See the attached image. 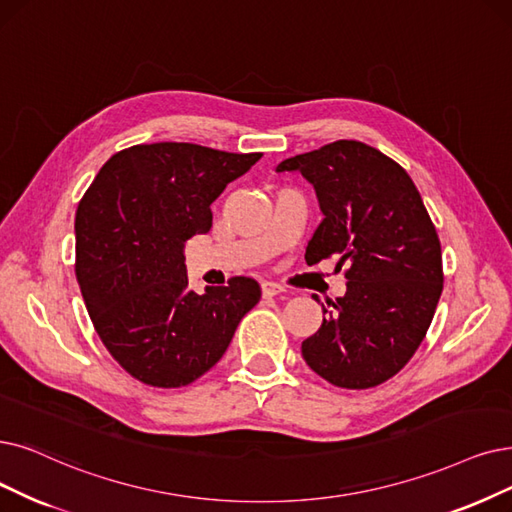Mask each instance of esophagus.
Returning a JSON list of instances; mask_svg holds the SVG:
<instances>
[{
	"instance_id": "obj_1",
	"label": "esophagus",
	"mask_w": 512,
	"mask_h": 512,
	"mask_svg": "<svg viewBox=\"0 0 512 512\" xmlns=\"http://www.w3.org/2000/svg\"><path fill=\"white\" fill-rule=\"evenodd\" d=\"M281 292H285V288H283V285L275 283V281H264L262 283V296L273 298V296H279Z\"/></svg>"
}]
</instances>
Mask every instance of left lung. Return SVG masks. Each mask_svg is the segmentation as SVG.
I'll return each mask as SVG.
<instances>
[{
    "label": "left lung",
    "instance_id": "obj_1",
    "mask_svg": "<svg viewBox=\"0 0 512 512\" xmlns=\"http://www.w3.org/2000/svg\"><path fill=\"white\" fill-rule=\"evenodd\" d=\"M311 182L323 220L306 264L340 256L346 294L323 306L302 342L315 374L340 388H372L410 361L443 290L441 243L422 197L397 161L359 140H336L281 161Z\"/></svg>",
    "mask_w": 512,
    "mask_h": 512
}]
</instances>
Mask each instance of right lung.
I'll return each instance as SVG.
<instances>
[{
	"label": "right lung",
	"mask_w": 512,
	"mask_h": 512,
	"mask_svg": "<svg viewBox=\"0 0 512 512\" xmlns=\"http://www.w3.org/2000/svg\"><path fill=\"white\" fill-rule=\"evenodd\" d=\"M262 153L153 142L115 153L75 214V275L113 359L157 388L195 382L229 349L260 285L189 290L185 243L212 229V201Z\"/></svg>",
	"instance_id": "1"
}]
</instances>
